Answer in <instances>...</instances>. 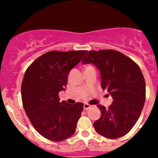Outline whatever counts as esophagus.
Masks as SVG:
<instances>
[{"instance_id":"1","label":"esophagus","mask_w":158,"mask_h":158,"mask_svg":"<svg viewBox=\"0 0 158 158\" xmlns=\"http://www.w3.org/2000/svg\"><path fill=\"white\" fill-rule=\"evenodd\" d=\"M91 108V106H89V104H86V103H85V104H84V106H83V109L84 110H88V109H89Z\"/></svg>"}]
</instances>
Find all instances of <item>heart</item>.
<instances>
[{
  "label": "heart",
  "instance_id": "b5f03b06",
  "mask_svg": "<svg viewBox=\"0 0 158 158\" xmlns=\"http://www.w3.org/2000/svg\"><path fill=\"white\" fill-rule=\"evenodd\" d=\"M87 67H89V66H86V67H85V68H87Z\"/></svg>",
  "mask_w": 158,
  "mask_h": 158
}]
</instances>
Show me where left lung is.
I'll list each match as a JSON object with an SVG mask.
<instances>
[{
	"label": "left lung",
	"instance_id": "8db88e82",
	"mask_svg": "<svg viewBox=\"0 0 158 158\" xmlns=\"http://www.w3.org/2000/svg\"><path fill=\"white\" fill-rule=\"evenodd\" d=\"M82 63H92L99 69L102 88L113 98L108 109L97 106L102 114L93 124L95 131L110 139L124 136L139 118L145 102V80L139 66L113 49L89 51Z\"/></svg>",
	"mask_w": 158,
	"mask_h": 158
}]
</instances>
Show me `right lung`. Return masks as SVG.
I'll return each instance as SVG.
<instances>
[{
	"instance_id": "obj_1",
	"label": "right lung",
	"mask_w": 158,
	"mask_h": 158,
	"mask_svg": "<svg viewBox=\"0 0 158 158\" xmlns=\"http://www.w3.org/2000/svg\"><path fill=\"white\" fill-rule=\"evenodd\" d=\"M87 50H52L38 57L25 72L21 85L23 109L36 131L47 139L61 141L71 137L83 110V103L60 102L70 69Z\"/></svg>"
}]
</instances>
